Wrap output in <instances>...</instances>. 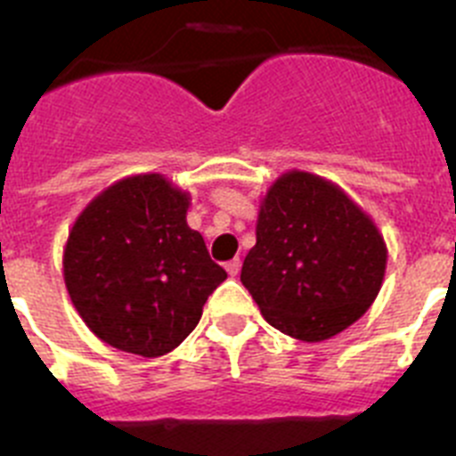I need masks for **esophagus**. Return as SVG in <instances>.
I'll list each match as a JSON object with an SVG mask.
<instances>
[{"mask_svg": "<svg viewBox=\"0 0 456 456\" xmlns=\"http://www.w3.org/2000/svg\"><path fill=\"white\" fill-rule=\"evenodd\" d=\"M240 269H241L240 257H232L231 263H225V272L231 273V276H237V273H240Z\"/></svg>", "mask_w": 456, "mask_h": 456, "instance_id": "obj_1", "label": "esophagus"}]
</instances>
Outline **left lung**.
<instances>
[{"instance_id":"obj_1","label":"left lung","mask_w":456,"mask_h":456,"mask_svg":"<svg viewBox=\"0 0 456 456\" xmlns=\"http://www.w3.org/2000/svg\"><path fill=\"white\" fill-rule=\"evenodd\" d=\"M386 260L384 235L349 193L292 168L260 200L256 247L240 278L273 329L322 342L365 315L384 283Z\"/></svg>"}]
</instances>
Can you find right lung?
Returning a JSON list of instances; mask_svg holds the SVG:
<instances>
[{
	"label": "right lung",
	"mask_w": 456,
	"mask_h": 456,
	"mask_svg": "<svg viewBox=\"0 0 456 456\" xmlns=\"http://www.w3.org/2000/svg\"><path fill=\"white\" fill-rule=\"evenodd\" d=\"M191 205L162 173H136L95 196L63 247V281L84 324L136 356H164L196 329L228 273L212 263Z\"/></svg>",
	"instance_id": "add662e5"
}]
</instances>
